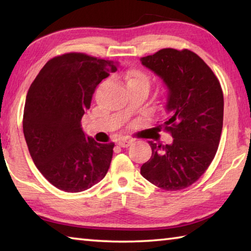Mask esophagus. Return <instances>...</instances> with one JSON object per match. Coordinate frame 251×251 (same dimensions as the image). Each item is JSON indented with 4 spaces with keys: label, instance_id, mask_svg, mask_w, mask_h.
I'll return each mask as SVG.
<instances>
[{
    "label": "esophagus",
    "instance_id": "esophagus-1",
    "mask_svg": "<svg viewBox=\"0 0 251 251\" xmlns=\"http://www.w3.org/2000/svg\"><path fill=\"white\" fill-rule=\"evenodd\" d=\"M131 144V139H127V138H121L117 141V145L121 147H128Z\"/></svg>",
    "mask_w": 251,
    "mask_h": 251
}]
</instances>
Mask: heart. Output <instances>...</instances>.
Instances as JSON below:
<instances>
[{
  "label": "heart",
  "mask_w": 251,
  "mask_h": 251,
  "mask_svg": "<svg viewBox=\"0 0 251 251\" xmlns=\"http://www.w3.org/2000/svg\"><path fill=\"white\" fill-rule=\"evenodd\" d=\"M125 82L130 92L144 90L148 93L151 87L150 75L139 69H130L125 73Z\"/></svg>",
  "instance_id": "b5f03b06"
}]
</instances>
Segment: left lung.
Masks as SVG:
<instances>
[{
  "instance_id": "1",
  "label": "left lung",
  "mask_w": 251,
  "mask_h": 251,
  "mask_svg": "<svg viewBox=\"0 0 251 251\" xmlns=\"http://www.w3.org/2000/svg\"><path fill=\"white\" fill-rule=\"evenodd\" d=\"M141 61L167 85V118L159 129L174 138L169 145L148 142L151 157L141 174L160 189L187 188L217 152L224 121L222 86L210 67L189 50L163 49Z\"/></svg>"
}]
</instances>
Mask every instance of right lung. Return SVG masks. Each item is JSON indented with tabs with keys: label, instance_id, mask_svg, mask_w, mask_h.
Here are the masks:
<instances>
[{
	"label": "right lung",
	"instance_id": "1",
	"mask_svg": "<svg viewBox=\"0 0 251 251\" xmlns=\"http://www.w3.org/2000/svg\"><path fill=\"white\" fill-rule=\"evenodd\" d=\"M116 71L112 61L66 53L50 59L28 88L25 141L37 169L58 189L84 192L107 174L115 145L87 137L80 121L97 85Z\"/></svg>",
	"mask_w": 251,
	"mask_h": 251
}]
</instances>
